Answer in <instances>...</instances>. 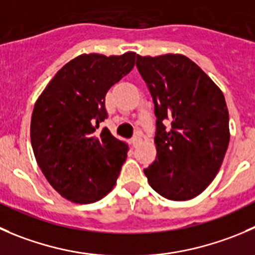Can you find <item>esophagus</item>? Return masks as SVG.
Wrapping results in <instances>:
<instances>
[{
	"label": "esophagus",
	"instance_id": "34e87169",
	"mask_svg": "<svg viewBox=\"0 0 255 255\" xmlns=\"http://www.w3.org/2000/svg\"><path fill=\"white\" fill-rule=\"evenodd\" d=\"M139 142H140V137H133L132 139H130V144H132V147H135Z\"/></svg>",
	"mask_w": 255,
	"mask_h": 255
}]
</instances>
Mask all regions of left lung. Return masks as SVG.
<instances>
[{
  "label": "left lung",
  "mask_w": 255,
  "mask_h": 255,
  "mask_svg": "<svg viewBox=\"0 0 255 255\" xmlns=\"http://www.w3.org/2000/svg\"><path fill=\"white\" fill-rule=\"evenodd\" d=\"M135 66L157 117V157L144 169L145 177L164 198H194L216 178L228 149L229 113L223 93L183 54H137Z\"/></svg>",
  "instance_id": "1"
}]
</instances>
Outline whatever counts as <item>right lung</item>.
<instances>
[{
  "instance_id": "right-lung-1",
  "label": "right lung",
  "mask_w": 255,
  "mask_h": 255,
  "mask_svg": "<svg viewBox=\"0 0 255 255\" xmlns=\"http://www.w3.org/2000/svg\"><path fill=\"white\" fill-rule=\"evenodd\" d=\"M137 54H81L56 73L34 105L31 143L38 167L63 198L93 203L110 193L128 147L108 128L106 95L132 71Z\"/></svg>"
}]
</instances>
